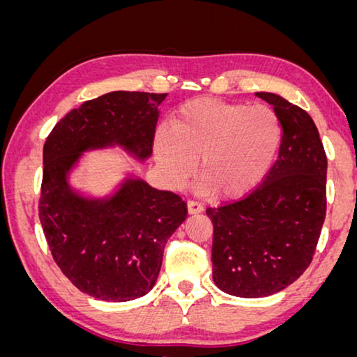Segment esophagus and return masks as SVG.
Instances as JSON below:
<instances>
[{"label": "esophagus", "instance_id": "obj_1", "mask_svg": "<svg viewBox=\"0 0 357 357\" xmlns=\"http://www.w3.org/2000/svg\"><path fill=\"white\" fill-rule=\"evenodd\" d=\"M187 208H188V213L190 214H198V213L203 211V204L198 203V202H195V199H188Z\"/></svg>", "mask_w": 357, "mask_h": 357}]
</instances>
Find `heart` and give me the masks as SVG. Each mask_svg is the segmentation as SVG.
Instances as JSON below:
<instances>
[{
  "mask_svg": "<svg viewBox=\"0 0 357 357\" xmlns=\"http://www.w3.org/2000/svg\"><path fill=\"white\" fill-rule=\"evenodd\" d=\"M281 138V121L270 107L197 99L180 107L172 130L155 131L154 158L172 188L192 177L199 159V190L236 198L266 177Z\"/></svg>",
  "mask_w": 357,
  "mask_h": 357,
  "instance_id": "obj_1",
  "label": "heart"
}]
</instances>
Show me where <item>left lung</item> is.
I'll return each mask as SVG.
<instances>
[{
	"label": "left lung",
	"instance_id": "1",
	"mask_svg": "<svg viewBox=\"0 0 357 357\" xmlns=\"http://www.w3.org/2000/svg\"><path fill=\"white\" fill-rule=\"evenodd\" d=\"M257 96L281 121L276 162L243 198L206 208L214 284L247 299L276 294L309 268L326 214V154L314 120L281 96Z\"/></svg>",
	"mask_w": 357,
	"mask_h": 357
}]
</instances>
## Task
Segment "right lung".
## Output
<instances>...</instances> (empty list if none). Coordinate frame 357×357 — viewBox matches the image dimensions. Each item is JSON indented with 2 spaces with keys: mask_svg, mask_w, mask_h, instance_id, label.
I'll return each mask as SVG.
<instances>
[{
  "mask_svg": "<svg viewBox=\"0 0 357 357\" xmlns=\"http://www.w3.org/2000/svg\"><path fill=\"white\" fill-rule=\"evenodd\" d=\"M165 97L115 91L86 100L43 144V234L63 275L96 299L128 302L153 289L167 238L187 219V203L138 178L125 180L109 199H89L70 188L68 172L84 151L114 144L149 158Z\"/></svg>",
  "mask_w": 357,
  "mask_h": 357,
  "instance_id": "obj_1",
  "label": "right lung"
}]
</instances>
